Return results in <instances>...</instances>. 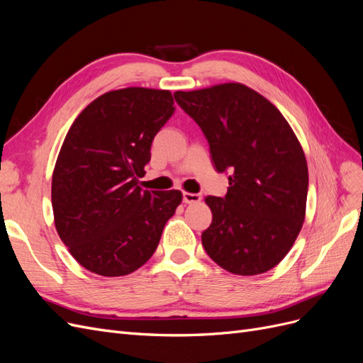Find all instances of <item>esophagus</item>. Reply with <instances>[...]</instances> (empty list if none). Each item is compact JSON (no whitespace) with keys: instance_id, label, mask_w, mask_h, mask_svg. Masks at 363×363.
<instances>
[{"instance_id":"obj_1","label":"esophagus","mask_w":363,"mask_h":363,"mask_svg":"<svg viewBox=\"0 0 363 363\" xmlns=\"http://www.w3.org/2000/svg\"><path fill=\"white\" fill-rule=\"evenodd\" d=\"M199 201H201V195H200V194L183 192V203H186V204H192V203H199Z\"/></svg>"}]
</instances>
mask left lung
Instances as JSON below:
<instances>
[{"label": "left lung", "mask_w": 363, "mask_h": 363, "mask_svg": "<svg viewBox=\"0 0 363 363\" xmlns=\"http://www.w3.org/2000/svg\"><path fill=\"white\" fill-rule=\"evenodd\" d=\"M204 133L213 168L228 174L225 196H207L212 224L201 235L211 259L238 276H257L288 255L303 227L309 172L288 121L240 83L175 92Z\"/></svg>", "instance_id": "1"}]
</instances>
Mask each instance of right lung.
<instances>
[{
	"instance_id": "add662e5",
	"label": "right lung",
	"mask_w": 363,
	"mask_h": 363,
	"mask_svg": "<svg viewBox=\"0 0 363 363\" xmlns=\"http://www.w3.org/2000/svg\"><path fill=\"white\" fill-rule=\"evenodd\" d=\"M174 111L169 91H112L77 116L63 140L51 184L54 224L74 259L98 276L144 265L182 203L180 191L138 186Z\"/></svg>"
}]
</instances>
